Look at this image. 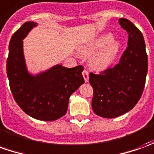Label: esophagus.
I'll list each match as a JSON object with an SVG mask.
<instances>
[{
	"label": "esophagus",
	"mask_w": 154,
	"mask_h": 154,
	"mask_svg": "<svg viewBox=\"0 0 154 154\" xmlns=\"http://www.w3.org/2000/svg\"><path fill=\"white\" fill-rule=\"evenodd\" d=\"M82 76H83V78H84V80H85L86 82H88V72L87 70H83V72H82Z\"/></svg>",
	"instance_id": "1"
}]
</instances>
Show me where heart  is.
I'll list each match as a JSON object with an SVG mask.
<instances>
[{
    "mask_svg": "<svg viewBox=\"0 0 154 154\" xmlns=\"http://www.w3.org/2000/svg\"><path fill=\"white\" fill-rule=\"evenodd\" d=\"M112 40L111 33L103 34L87 43L79 52L83 56H91L95 54L91 59V65L96 70L103 71L112 65L121 49L120 43Z\"/></svg>",
    "mask_w": 154,
    "mask_h": 154,
    "instance_id": "b5f03b06",
    "label": "heart"
}]
</instances>
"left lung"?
I'll list each match as a JSON object with an SVG mask.
<instances>
[{
	"label": "left lung",
	"mask_w": 154,
	"mask_h": 154,
	"mask_svg": "<svg viewBox=\"0 0 154 154\" xmlns=\"http://www.w3.org/2000/svg\"><path fill=\"white\" fill-rule=\"evenodd\" d=\"M128 42L119 63L99 74L89 73L94 89L92 108L103 118H115L130 111L143 94L147 73V55L143 33L131 21L120 18Z\"/></svg>",
	"instance_id": "8db88e82"
}]
</instances>
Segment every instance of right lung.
Returning <instances> with one entry per match:
<instances>
[{"label":"right lung","instance_id":"right-lung-1","mask_svg":"<svg viewBox=\"0 0 154 154\" xmlns=\"http://www.w3.org/2000/svg\"><path fill=\"white\" fill-rule=\"evenodd\" d=\"M37 24L27 22L13 33L9 43L7 73L16 103L29 116L52 121L66 115L70 96L84 83L82 66L66 68L56 65L38 75L28 72L23 39Z\"/></svg>","mask_w":154,"mask_h":154}]
</instances>
